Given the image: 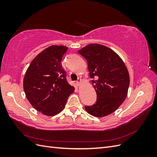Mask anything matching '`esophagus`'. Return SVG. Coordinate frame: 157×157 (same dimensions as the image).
<instances>
[{
  "label": "esophagus",
  "mask_w": 157,
  "mask_h": 157,
  "mask_svg": "<svg viewBox=\"0 0 157 157\" xmlns=\"http://www.w3.org/2000/svg\"><path fill=\"white\" fill-rule=\"evenodd\" d=\"M80 83H81V80H80V79H78L77 81H76V84H77V86H79Z\"/></svg>",
  "instance_id": "obj_1"
}]
</instances>
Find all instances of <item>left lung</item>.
Listing matches in <instances>:
<instances>
[{"mask_svg":"<svg viewBox=\"0 0 157 157\" xmlns=\"http://www.w3.org/2000/svg\"><path fill=\"white\" fill-rule=\"evenodd\" d=\"M78 52L87 61L97 94L96 103L85 109L92 116L105 117L115 111L126 98L130 84L127 68L117 54L101 44H90Z\"/></svg>","mask_w":157,"mask_h":157,"instance_id":"left-lung-1","label":"left lung"}]
</instances>
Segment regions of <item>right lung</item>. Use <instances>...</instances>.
<instances>
[{
	"mask_svg": "<svg viewBox=\"0 0 157 157\" xmlns=\"http://www.w3.org/2000/svg\"><path fill=\"white\" fill-rule=\"evenodd\" d=\"M68 48L52 45L41 52L28 67L23 89L28 101L38 111L54 116L64 109L75 88L67 82L66 71L61 65Z\"/></svg>",
	"mask_w": 157,
	"mask_h": 157,
	"instance_id": "add662e5",
	"label": "right lung"
}]
</instances>
